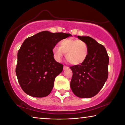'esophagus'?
Here are the masks:
<instances>
[{
  "instance_id": "1",
  "label": "esophagus",
  "mask_w": 125,
  "mask_h": 125,
  "mask_svg": "<svg viewBox=\"0 0 125 125\" xmlns=\"http://www.w3.org/2000/svg\"><path fill=\"white\" fill-rule=\"evenodd\" d=\"M68 68H69V67H68V66H66L65 65H64V67H63V69H64V70H65V69H68Z\"/></svg>"
}]
</instances>
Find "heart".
<instances>
[{"label":"heart","instance_id":"b5f03b06","mask_svg":"<svg viewBox=\"0 0 125 125\" xmlns=\"http://www.w3.org/2000/svg\"><path fill=\"white\" fill-rule=\"evenodd\" d=\"M60 47L53 49V54L57 61H60L64 53L69 63L74 65L83 63L87 58L88 48L87 43L82 40L67 38L60 42Z\"/></svg>","mask_w":125,"mask_h":125}]
</instances>
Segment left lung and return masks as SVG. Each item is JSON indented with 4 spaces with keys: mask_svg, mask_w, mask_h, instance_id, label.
Masks as SVG:
<instances>
[{
    "mask_svg": "<svg viewBox=\"0 0 125 125\" xmlns=\"http://www.w3.org/2000/svg\"><path fill=\"white\" fill-rule=\"evenodd\" d=\"M77 38L87 43L88 54L83 64L71 66V88L77 97L90 98L100 91L107 79L109 58L104 46L94 39L88 36Z\"/></svg>",
    "mask_w": 125,
    "mask_h": 125,
    "instance_id": "obj_1",
    "label": "left lung"
}]
</instances>
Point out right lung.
<instances>
[{
	"label": "right lung",
	"mask_w": 125,
	"mask_h": 125,
	"mask_svg": "<svg viewBox=\"0 0 125 125\" xmlns=\"http://www.w3.org/2000/svg\"><path fill=\"white\" fill-rule=\"evenodd\" d=\"M71 34L40 32L26 39L18 52L16 74L21 88L31 96L50 94L54 79L62 72L63 65L55 61L53 49Z\"/></svg>",
	"instance_id": "obj_1"
}]
</instances>
